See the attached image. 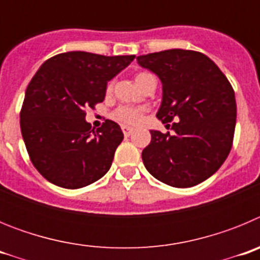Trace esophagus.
Returning a JSON list of instances; mask_svg holds the SVG:
<instances>
[{"label":"esophagus","mask_w":260,"mask_h":260,"mask_svg":"<svg viewBox=\"0 0 260 260\" xmlns=\"http://www.w3.org/2000/svg\"><path fill=\"white\" fill-rule=\"evenodd\" d=\"M122 132H123V134L126 135V137H128V135L133 134V132H134V128L130 127V126H122Z\"/></svg>","instance_id":"34e87169"}]
</instances>
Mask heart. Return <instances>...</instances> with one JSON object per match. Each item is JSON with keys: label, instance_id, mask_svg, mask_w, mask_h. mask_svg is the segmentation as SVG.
Wrapping results in <instances>:
<instances>
[{"label": "heart", "instance_id": "obj_1", "mask_svg": "<svg viewBox=\"0 0 260 260\" xmlns=\"http://www.w3.org/2000/svg\"><path fill=\"white\" fill-rule=\"evenodd\" d=\"M147 75L150 74H147V73H139V74L135 75V83H141L142 80H143ZM110 89H112V83L108 86V91H110ZM142 113H143V110L139 109V108L126 107V105H123V107H119L118 109H116V112L113 113V117L117 121H119V122L132 123V125H134V123L141 121Z\"/></svg>", "mask_w": 260, "mask_h": 260}]
</instances>
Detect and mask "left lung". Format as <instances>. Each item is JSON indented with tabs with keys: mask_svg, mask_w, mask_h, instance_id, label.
<instances>
[{
	"mask_svg": "<svg viewBox=\"0 0 260 260\" xmlns=\"http://www.w3.org/2000/svg\"><path fill=\"white\" fill-rule=\"evenodd\" d=\"M162 84L156 117L173 133L151 130L146 169L173 187H191L219 171L231 152L237 105L229 80L206 54L168 49L137 57ZM169 125H167V127Z\"/></svg>",
	"mask_w": 260,
	"mask_h": 260,
	"instance_id": "left-lung-1",
	"label": "left lung"
}]
</instances>
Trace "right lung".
I'll return each instance as SVG.
<instances>
[{
	"label": "right lung",
	"mask_w": 260,
	"mask_h": 260,
	"mask_svg": "<svg viewBox=\"0 0 260 260\" xmlns=\"http://www.w3.org/2000/svg\"><path fill=\"white\" fill-rule=\"evenodd\" d=\"M134 58L66 52L45 61L34 75L20 110V130L32 164L53 185L79 189L110 169L122 130L107 119L95 132L84 110L103 103L108 82Z\"/></svg>",
	"instance_id": "add662e5"
}]
</instances>
